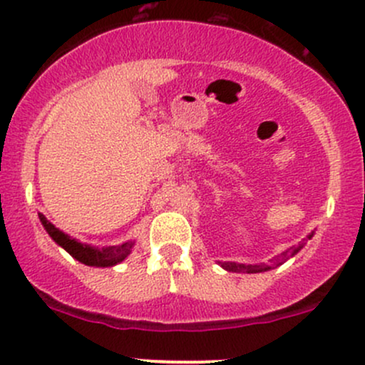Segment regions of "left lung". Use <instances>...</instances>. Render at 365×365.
I'll return each mask as SVG.
<instances>
[{
    "label": "left lung",
    "instance_id": "obj_1",
    "mask_svg": "<svg viewBox=\"0 0 365 365\" xmlns=\"http://www.w3.org/2000/svg\"><path fill=\"white\" fill-rule=\"evenodd\" d=\"M310 237H312V235H308V239H310ZM308 239H305V241H308ZM302 246H303V242H302ZM302 246L291 247V250H287L282 256V262H286L289 256L298 253L299 247H302ZM222 267L228 272H246V274H258V272H265V270H268V268H270L268 265H263V263H262V265H237V263H223Z\"/></svg>",
    "mask_w": 365,
    "mask_h": 365
}]
</instances>
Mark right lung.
<instances>
[{
	"mask_svg": "<svg viewBox=\"0 0 365 365\" xmlns=\"http://www.w3.org/2000/svg\"><path fill=\"white\" fill-rule=\"evenodd\" d=\"M39 220H41L43 227L46 228L50 237L53 239L58 246H62L63 250L72 256V258H76L78 262L85 263V265H90V267L118 265L119 262H123V259L130 255L131 246H133V242H124L121 246H110V247H103V250H95V247L78 242L76 239H71L69 235L60 232L58 228L51 225V223L48 222L41 213H39Z\"/></svg>",
	"mask_w": 365,
	"mask_h": 365,
	"instance_id": "add662e5",
	"label": "right lung"
}]
</instances>
